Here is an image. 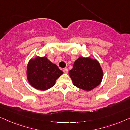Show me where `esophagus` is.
I'll return each mask as SVG.
<instances>
[{"label":"esophagus","instance_id":"obj_1","mask_svg":"<svg viewBox=\"0 0 130 130\" xmlns=\"http://www.w3.org/2000/svg\"><path fill=\"white\" fill-rule=\"evenodd\" d=\"M62 71H63V72L65 73V74H66V73L68 72V68H63Z\"/></svg>","mask_w":130,"mask_h":130}]
</instances>
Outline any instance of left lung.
I'll list each match as a JSON object with an SVG mask.
<instances>
[{
  "label": "left lung",
  "mask_w": 130,
  "mask_h": 130,
  "mask_svg": "<svg viewBox=\"0 0 130 130\" xmlns=\"http://www.w3.org/2000/svg\"><path fill=\"white\" fill-rule=\"evenodd\" d=\"M69 76L75 86L91 91L99 85L102 78V71L96 59L79 57L69 71Z\"/></svg>",
  "instance_id": "8db88e82"
}]
</instances>
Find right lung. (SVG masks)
Returning a JSON list of instances; mask_svg holds the SVG:
<instances>
[{"instance_id":"add662e5","label":"right lung","mask_w":130,"mask_h":130,"mask_svg":"<svg viewBox=\"0 0 130 130\" xmlns=\"http://www.w3.org/2000/svg\"><path fill=\"white\" fill-rule=\"evenodd\" d=\"M63 74L57 65L46 57L37 56L30 60L27 68L29 83L35 88L45 91L53 87L56 80Z\"/></svg>"}]
</instances>
